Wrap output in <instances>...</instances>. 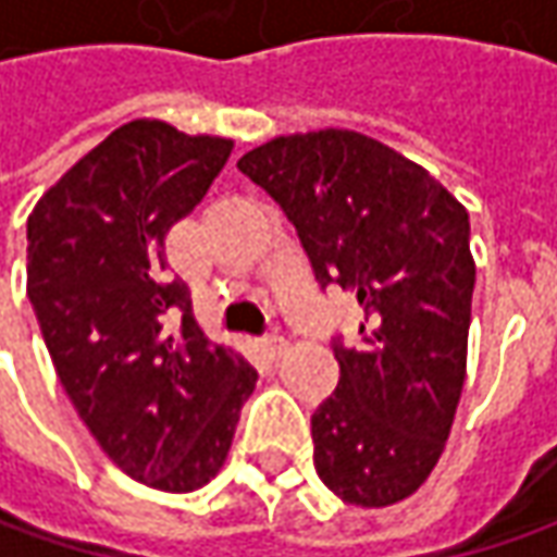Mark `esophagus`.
Masks as SVG:
<instances>
[{
  "label": "esophagus",
  "instance_id": "1",
  "mask_svg": "<svg viewBox=\"0 0 557 557\" xmlns=\"http://www.w3.org/2000/svg\"><path fill=\"white\" fill-rule=\"evenodd\" d=\"M260 347H263V354H267L269 359H275V356L285 354V347H288V344H285V337H282V334H267Z\"/></svg>",
  "mask_w": 557,
  "mask_h": 557
}]
</instances>
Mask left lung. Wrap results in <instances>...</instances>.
<instances>
[{
  "instance_id": "obj_1",
  "label": "left lung",
  "mask_w": 557,
  "mask_h": 557,
  "mask_svg": "<svg viewBox=\"0 0 557 557\" xmlns=\"http://www.w3.org/2000/svg\"><path fill=\"white\" fill-rule=\"evenodd\" d=\"M238 170L285 210L322 288L362 310L359 344L334 337L341 381L312 412V465L344 503L412 496L446 446L468 359L471 223L443 185L350 129L278 136Z\"/></svg>"
}]
</instances>
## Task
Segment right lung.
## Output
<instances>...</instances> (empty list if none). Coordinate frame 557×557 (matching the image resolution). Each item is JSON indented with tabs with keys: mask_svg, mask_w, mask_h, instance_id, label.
Here are the masks:
<instances>
[{
	"mask_svg": "<svg viewBox=\"0 0 557 557\" xmlns=\"http://www.w3.org/2000/svg\"><path fill=\"white\" fill-rule=\"evenodd\" d=\"M232 141L133 120L74 163L27 220V297L54 372L108 459L191 493L223 468L257 369L213 344L163 238Z\"/></svg>",
	"mask_w": 557,
	"mask_h": 557,
	"instance_id": "add662e5",
	"label": "right lung"
}]
</instances>
